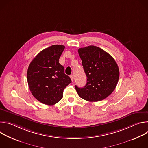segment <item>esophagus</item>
Returning a JSON list of instances; mask_svg holds the SVG:
<instances>
[{
	"label": "esophagus",
	"instance_id": "esophagus-1",
	"mask_svg": "<svg viewBox=\"0 0 148 148\" xmlns=\"http://www.w3.org/2000/svg\"><path fill=\"white\" fill-rule=\"evenodd\" d=\"M70 78H71V79L72 82H73V81H74V76H73V75H70Z\"/></svg>",
	"mask_w": 148,
	"mask_h": 148
}]
</instances>
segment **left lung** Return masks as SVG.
I'll return each mask as SVG.
<instances>
[{
  "label": "left lung",
  "instance_id": "obj_1",
  "mask_svg": "<svg viewBox=\"0 0 148 148\" xmlns=\"http://www.w3.org/2000/svg\"><path fill=\"white\" fill-rule=\"evenodd\" d=\"M78 51L87 78L85 87L75 86L78 95L90 102L106 98L114 91L119 79V68L114 58L94 46L79 48Z\"/></svg>",
  "mask_w": 148,
  "mask_h": 148
}]
</instances>
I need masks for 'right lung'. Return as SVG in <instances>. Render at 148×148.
Wrapping results in <instances>:
<instances>
[{
  "mask_svg": "<svg viewBox=\"0 0 148 148\" xmlns=\"http://www.w3.org/2000/svg\"><path fill=\"white\" fill-rule=\"evenodd\" d=\"M65 46L53 45L40 51L29 66L27 78L29 89L35 98L48 105L62 98L63 91L71 82L65 74L59 58Z\"/></svg>",
  "mask_w": 148,
  "mask_h": 148,
  "instance_id": "obj_1",
  "label": "right lung"
}]
</instances>
